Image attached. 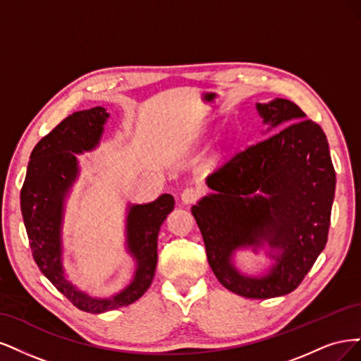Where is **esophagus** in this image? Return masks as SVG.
<instances>
[{
  "mask_svg": "<svg viewBox=\"0 0 361 361\" xmlns=\"http://www.w3.org/2000/svg\"><path fill=\"white\" fill-rule=\"evenodd\" d=\"M197 200H200V190H197L196 188H192V185H189V188H185L183 190V193H181L183 204L190 205V204H195Z\"/></svg>",
  "mask_w": 361,
  "mask_h": 361,
  "instance_id": "1",
  "label": "esophagus"
}]
</instances>
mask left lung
I'll return each mask as SVG.
<instances>
[{
	"label": "left lung",
	"mask_w": 361,
	"mask_h": 361,
	"mask_svg": "<svg viewBox=\"0 0 361 361\" xmlns=\"http://www.w3.org/2000/svg\"><path fill=\"white\" fill-rule=\"evenodd\" d=\"M257 108L264 123L287 126L214 169L207 184L216 193L193 205L192 214L217 281L241 297L273 298L293 293L325 247L336 172L321 126L294 102ZM262 239L281 249L276 265L265 278L241 276L231 252Z\"/></svg>",
	"instance_id": "obj_1"
}]
</instances>
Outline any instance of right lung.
<instances>
[{"instance_id":"obj_1","label":"right lung","mask_w":361,"mask_h":361,"mask_svg":"<svg viewBox=\"0 0 361 361\" xmlns=\"http://www.w3.org/2000/svg\"><path fill=\"white\" fill-rule=\"evenodd\" d=\"M108 117L109 114L97 106L68 115L54 127L31 151L25 181L20 189V212L34 261L73 306L90 313L127 306L145 294L156 273L160 226L176 204L173 196L165 193L149 204L130 207L127 241L137 261V270L132 285L123 293L103 300L90 298L66 281L60 234L64 195L78 176L75 153L94 148Z\"/></svg>"}]
</instances>
